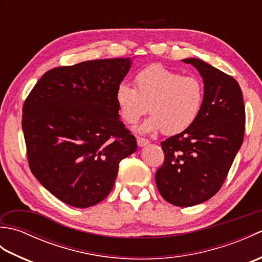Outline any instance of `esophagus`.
I'll return each instance as SVG.
<instances>
[{"label":"esophagus","mask_w":262,"mask_h":262,"mask_svg":"<svg viewBox=\"0 0 262 262\" xmlns=\"http://www.w3.org/2000/svg\"><path fill=\"white\" fill-rule=\"evenodd\" d=\"M148 143H149V141L147 140V138L140 137V136L137 137V144H138V146H145V145H147Z\"/></svg>","instance_id":"obj_1"}]
</instances>
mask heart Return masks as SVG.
Listing matches in <instances>:
<instances>
[{
	"instance_id": "obj_1",
	"label": "heart",
	"mask_w": 262,
	"mask_h": 262,
	"mask_svg": "<svg viewBox=\"0 0 262 262\" xmlns=\"http://www.w3.org/2000/svg\"><path fill=\"white\" fill-rule=\"evenodd\" d=\"M134 84L121 83L116 90V102L126 124H136L149 110L152 115L142 132L163 129L166 135H176L197 119L204 101V88L197 77L153 64L137 72Z\"/></svg>"
}]
</instances>
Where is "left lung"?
Returning a JSON list of instances; mask_svg holds the SVG:
<instances>
[{
	"instance_id": "left-lung-1",
	"label": "left lung",
	"mask_w": 262,
	"mask_h": 262,
	"mask_svg": "<svg viewBox=\"0 0 262 262\" xmlns=\"http://www.w3.org/2000/svg\"><path fill=\"white\" fill-rule=\"evenodd\" d=\"M191 64L204 80V101L193 124L161 143L164 162L155 174L166 202L189 207L219 192L246 129V109L237 81L197 58Z\"/></svg>"
}]
</instances>
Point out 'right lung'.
Masks as SVG:
<instances>
[{"label": "right lung", "mask_w": 262, "mask_h": 262, "mask_svg": "<svg viewBox=\"0 0 262 262\" xmlns=\"http://www.w3.org/2000/svg\"><path fill=\"white\" fill-rule=\"evenodd\" d=\"M129 58L49 70L27 97L22 129L29 168L55 197L77 208L110 193L119 162L137 148L119 119L116 90Z\"/></svg>", "instance_id": "obj_1"}]
</instances>
